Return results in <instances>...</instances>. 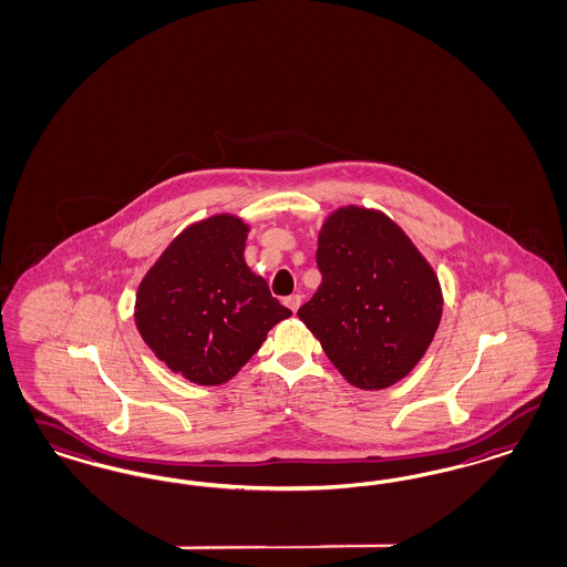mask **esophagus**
Here are the masks:
<instances>
[{"label":"esophagus","mask_w":567,"mask_h":567,"mask_svg":"<svg viewBox=\"0 0 567 567\" xmlns=\"http://www.w3.org/2000/svg\"><path fill=\"white\" fill-rule=\"evenodd\" d=\"M285 306H287L291 312H297L299 306H301V295L293 293L289 295V297H285Z\"/></svg>","instance_id":"obj_1"}]
</instances>
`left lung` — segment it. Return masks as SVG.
<instances>
[{"instance_id": "8db88e82", "label": "left lung", "mask_w": 567, "mask_h": 567, "mask_svg": "<svg viewBox=\"0 0 567 567\" xmlns=\"http://www.w3.org/2000/svg\"><path fill=\"white\" fill-rule=\"evenodd\" d=\"M322 282L299 308L332 367L364 391L385 390L419 364L442 320L437 274L390 215L346 205L318 230Z\"/></svg>"}]
</instances>
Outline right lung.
Returning a JSON list of instances; mask_svg holds the SVG:
<instances>
[{
	"instance_id": "obj_1",
	"label": "right lung",
	"mask_w": 567,
	"mask_h": 567,
	"mask_svg": "<svg viewBox=\"0 0 567 567\" xmlns=\"http://www.w3.org/2000/svg\"><path fill=\"white\" fill-rule=\"evenodd\" d=\"M249 224L215 214L184 228L144 274L134 320L161 362L196 385L240 371L291 310L245 261Z\"/></svg>"
}]
</instances>
